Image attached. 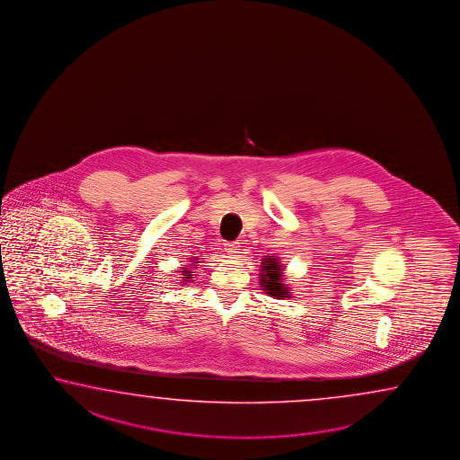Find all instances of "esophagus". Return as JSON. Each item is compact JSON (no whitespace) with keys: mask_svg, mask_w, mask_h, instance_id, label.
Listing matches in <instances>:
<instances>
[{"mask_svg":"<svg viewBox=\"0 0 460 460\" xmlns=\"http://www.w3.org/2000/svg\"><path fill=\"white\" fill-rule=\"evenodd\" d=\"M225 251L229 255H237L241 251V245H239V243H226Z\"/></svg>","mask_w":460,"mask_h":460,"instance_id":"esophagus-1","label":"esophagus"}]
</instances>
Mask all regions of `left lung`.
Listing matches in <instances>:
<instances>
[{
	"mask_svg": "<svg viewBox=\"0 0 460 460\" xmlns=\"http://www.w3.org/2000/svg\"><path fill=\"white\" fill-rule=\"evenodd\" d=\"M261 285L267 295L277 300L290 298L291 291L281 281L283 279V265H280L275 255H267L261 262Z\"/></svg>",
	"mask_w": 460,
	"mask_h": 460,
	"instance_id": "8db88e82",
	"label": "left lung"
}]
</instances>
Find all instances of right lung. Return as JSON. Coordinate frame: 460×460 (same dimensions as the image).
<instances>
[{
  "mask_svg": "<svg viewBox=\"0 0 460 460\" xmlns=\"http://www.w3.org/2000/svg\"><path fill=\"white\" fill-rule=\"evenodd\" d=\"M197 263H199V261H198V259H193V262H191V267H183V270H181V273H180V275H183V277H181V281H180V283H183V285H185V283H188V281H191V279H193V275H195V272H193V270H195V269H197Z\"/></svg>",
  "mask_w": 460,
  "mask_h": 460,
  "instance_id": "obj_1",
  "label": "right lung"
}]
</instances>
